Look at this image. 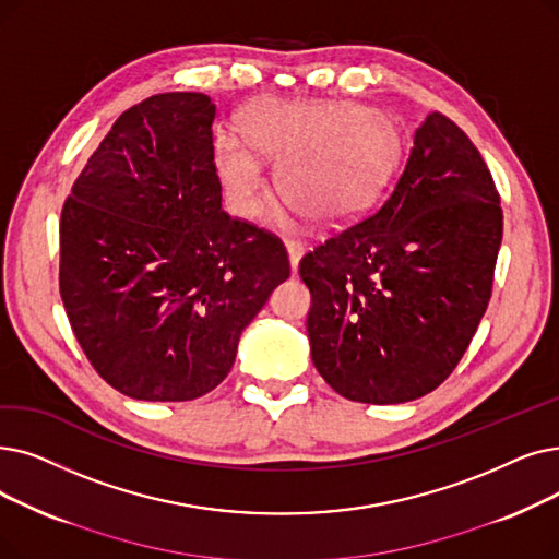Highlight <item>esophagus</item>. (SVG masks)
Segmentation results:
<instances>
[{"mask_svg":"<svg viewBox=\"0 0 559 559\" xmlns=\"http://www.w3.org/2000/svg\"><path fill=\"white\" fill-rule=\"evenodd\" d=\"M285 249H287V258H289V266H293V272L297 274L299 270V260L304 255V245L301 241H295V239H285Z\"/></svg>","mask_w":559,"mask_h":559,"instance_id":"esophagus-1","label":"esophagus"}]
</instances>
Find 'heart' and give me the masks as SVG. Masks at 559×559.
Listing matches in <instances>:
<instances>
[{"label":"heart","instance_id":"obj_1","mask_svg":"<svg viewBox=\"0 0 559 559\" xmlns=\"http://www.w3.org/2000/svg\"><path fill=\"white\" fill-rule=\"evenodd\" d=\"M259 157H280L276 189L318 224H343L366 210L400 157V132L381 111L358 105L266 103L241 123V139H214V166L237 216L262 203Z\"/></svg>","mask_w":559,"mask_h":559}]
</instances>
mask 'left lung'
Masks as SVG:
<instances>
[{
    "label": "left lung",
    "instance_id": "1",
    "mask_svg": "<svg viewBox=\"0 0 559 559\" xmlns=\"http://www.w3.org/2000/svg\"><path fill=\"white\" fill-rule=\"evenodd\" d=\"M500 241L487 164L464 130L429 114L385 201L299 262L314 368L352 402L431 393L489 306Z\"/></svg>",
    "mask_w": 559,
    "mask_h": 559
}]
</instances>
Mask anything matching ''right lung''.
Masks as SVG:
<instances>
[{
  "mask_svg": "<svg viewBox=\"0 0 559 559\" xmlns=\"http://www.w3.org/2000/svg\"><path fill=\"white\" fill-rule=\"evenodd\" d=\"M214 116L205 93L130 107L61 210L72 333L132 400L185 402L219 385L241 331L289 276L278 237L222 210Z\"/></svg>",
  "mask_w": 559,
  "mask_h": 559,
  "instance_id": "add662e5",
  "label": "right lung"
}]
</instances>
